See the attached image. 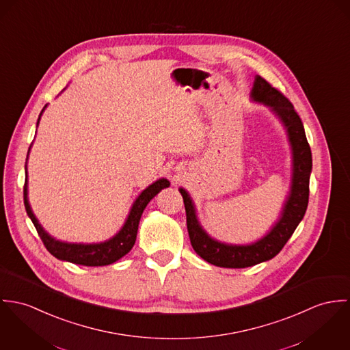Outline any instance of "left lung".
<instances>
[{
  "instance_id": "left-lung-1",
  "label": "left lung",
  "mask_w": 350,
  "mask_h": 350,
  "mask_svg": "<svg viewBox=\"0 0 350 350\" xmlns=\"http://www.w3.org/2000/svg\"><path fill=\"white\" fill-rule=\"evenodd\" d=\"M251 99L270 107L283 123L293 152V176L290 193L282 208L280 216L271 230L262 239L251 244L221 243L202 230L200 226L193 201L189 193L180 188L187 212V226L196 254L208 263L226 269H245L276 256L301 223L309 204L311 150L306 139L304 123L291 102L275 87L262 78L255 77Z\"/></svg>"
}]
</instances>
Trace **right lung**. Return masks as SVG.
Segmentation results:
<instances>
[{"instance_id": "obj_1", "label": "right lung", "mask_w": 350, "mask_h": 350, "mask_svg": "<svg viewBox=\"0 0 350 350\" xmlns=\"http://www.w3.org/2000/svg\"><path fill=\"white\" fill-rule=\"evenodd\" d=\"M45 107H46V105L44 106L42 111L45 110ZM42 111L40 113V117H41ZM39 120H38V124H39ZM29 150H31V148H29ZM169 185H170V183L166 178H159V180H157L156 183L149 185L134 201V204L130 209V213H129L123 227L120 228V231L106 241L92 243V244L60 241L46 233V231L41 227V224H39V220L33 215L32 208L28 201V173H27V180L24 184V205H25L27 213L31 217L45 248L55 258H57L60 260H67V262H71L75 265H81V266H91V267L109 266V265L119 260L122 256H124L133 248L135 239H137L138 224H139L141 216H142L146 205L150 202V200L154 196H157V193H159L163 188H167Z\"/></svg>"}]
</instances>
